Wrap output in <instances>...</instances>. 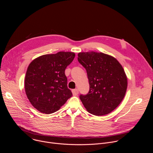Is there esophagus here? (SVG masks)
<instances>
[{"instance_id":"1","label":"esophagus","mask_w":153,"mask_h":153,"mask_svg":"<svg viewBox=\"0 0 153 153\" xmlns=\"http://www.w3.org/2000/svg\"><path fill=\"white\" fill-rule=\"evenodd\" d=\"M72 93L73 96H77L79 94V90L77 89H74L72 90Z\"/></svg>"}]
</instances>
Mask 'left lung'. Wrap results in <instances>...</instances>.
I'll use <instances>...</instances> for the list:
<instances>
[{"label":"left lung","mask_w":153,"mask_h":153,"mask_svg":"<svg viewBox=\"0 0 153 153\" xmlns=\"http://www.w3.org/2000/svg\"><path fill=\"white\" fill-rule=\"evenodd\" d=\"M77 60L85 68L90 84L86 95L80 99L90 113L103 116L118 106L125 97L127 77L114 57L94 51L79 53Z\"/></svg>","instance_id":"obj_1"}]
</instances>
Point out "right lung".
<instances>
[{"instance_id": "obj_1", "label": "right lung", "mask_w": 153, "mask_h": 153, "mask_svg": "<svg viewBox=\"0 0 153 153\" xmlns=\"http://www.w3.org/2000/svg\"><path fill=\"white\" fill-rule=\"evenodd\" d=\"M74 57V53L60 51L41 56L29 65L25 79V93L40 112L53 113L73 96L65 70Z\"/></svg>"}]
</instances>
